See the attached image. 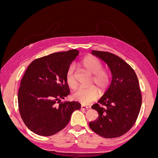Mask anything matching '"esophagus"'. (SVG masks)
Listing matches in <instances>:
<instances>
[{
  "mask_svg": "<svg viewBox=\"0 0 158 158\" xmlns=\"http://www.w3.org/2000/svg\"><path fill=\"white\" fill-rule=\"evenodd\" d=\"M88 109H89V107L84 106V105H82V106H81V109L82 110H87Z\"/></svg>",
  "mask_w": 158,
  "mask_h": 158,
  "instance_id": "1",
  "label": "esophagus"
}]
</instances>
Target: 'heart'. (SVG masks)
Wrapping results in <instances>:
<instances>
[{
	"label": "heart",
	"mask_w": 158,
	"mask_h": 158,
	"mask_svg": "<svg viewBox=\"0 0 158 158\" xmlns=\"http://www.w3.org/2000/svg\"><path fill=\"white\" fill-rule=\"evenodd\" d=\"M80 65L87 73L92 74V82L96 85L100 92H103L107 88L110 82V75L107 70L102 69L103 64L98 59L91 55L86 56L80 61ZM66 80L69 86L75 88L76 83L73 66H70L66 71ZM98 95V89L94 85H92L88 88H78L73 94V98L76 101L86 105L97 99Z\"/></svg>",
	"instance_id": "1"
}]
</instances>
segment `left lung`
Returning <instances> with one entry per match:
<instances>
[{"label":"left lung","instance_id":"8db88e82","mask_svg":"<svg viewBox=\"0 0 158 158\" xmlns=\"http://www.w3.org/2000/svg\"><path fill=\"white\" fill-rule=\"evenodd\" d=\"M111 70V85L98 103L92 106L99 116L89 123L99 136L113 138L125 135L135 125L142 105V94L135 70L120 57L109 52L92 51Z\"/></svg>","mask_w":158,"mask_h":158}]
</instances>
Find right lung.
<instances>
[{"label":"right lung","mask_w":158,"mask_h":158,"mask_svg":"<svg viewBox=\"0 0 158 158\" xmlns=\"http://www.w3.org/2000/svg\"><path fill=\"white\" fill-rule=\"evenodd\" d=\"M79 54L76 49L54 52L32 61L22 78L18 108L26 126L38 135L49 136L68 125L81 108L76 102H61L70 94L66 73Z\"/></svg>","instance_id":"add662e5"}]
</instances>
